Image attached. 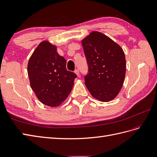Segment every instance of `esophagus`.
<instances>
[{
	"instance_id": "34e87169",
	"label": "esophagus",
	"mask_w": 157,
	"mask_h": 157,
	"mask_svg": "<svg viewBox=\"0 0 157 157\" xmlns=\"http://www.w3.org/2000/svg\"><path fill=\"white\" fill-rule=\"evenodd\" d=\"M74 72H75V74L76 75H77L78 76V77H79V70H75Z\"/></svg>"
}]
</instances>
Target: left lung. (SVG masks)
<instances>
[{"label":"left lung","instance_id":"obj_1","mask_svg":"<svg viewBox=\"0 0 157 157\" xmlns=\"http://www.w3.org/2000/svg\"><path fill=\"white\" fill-rule=\"evenodd\" d=\"M89 73L85 85L94 98L102 102L114 99L123 85L126 73L124 53L107 36L93 31L82 40Z\"/></svg>","mask_w":157,"mask_h":157}]
</instances>
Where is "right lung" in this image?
I'll return each mask as SVG.
<instances>
[{
  "mask_svg": "<svg viewBox=\"0 0 157 157\" xmlns=\"http://www.w3.org/2000/svg\"><path fill=\"white\" fill-rule=\"evenodd\" d=\"M27 71L32 90L42 103L58 107L70 94L77 77L66 70V61L57 47L48 40L40 42L28 62Z\"/></svg>",
  "mask_w": 157,
  "mask_h": 157,
  "instance_id": "right-lung-1",
  "label": "right lung"
}]
</instances>
